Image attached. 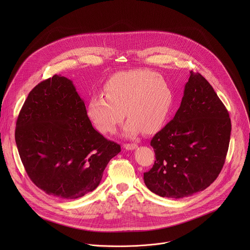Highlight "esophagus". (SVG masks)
Wrapping results in <instances>:
<instances>
[{
	"instance_id": "1",
	"label": "esophagus",
	"mask_w": 250,
	"mask_h": 250,
	"mask_svg": "<svg viewBox=\"0 0 250 250\" xmlns=\"http://www.w3.org/2000/svg\"><path fill=\"white\" fill-rule=\"evenodd\" d=\"M124 147L126 149V150H133L137 147V145L136 144H125L124 146Z\"/></svg>"
}]
</instances>
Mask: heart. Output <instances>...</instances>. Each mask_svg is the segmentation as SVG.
Masks as SVG:
<instances>
[{
    "mask_svg": "<svg viewBox=\"0 0 250 250\" xmlns=\"http://www.w3.org/2000/svg\"><path fill=\"white\" fill-rule=\"evenodd\" d=\"M104 94L88 101V120L100 132L110 133L125 114L128 119L123 126V134L126 137H134L144 129L146 132L158 129L168 119L174 100L168 82L146 69L116 73L105 82Z\"/></svg>",
    "mask_w": 250,
    "mask_h": 250,
    "instance_id": "b5f03b06",
    "label": "heart"
}]
</instances>
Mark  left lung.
Masks as SVG:
<instances>
[{"instance_id": "8db88e82", "label": "left lung", "mask_w": 250, "mask_h": 250, "mask_svg": "<svg viewBox=\"0 0 250 250\" xmlns=\"http://www.w3.org/2000/svg\"><path fill=\"white\" fill-rule=\"evenodd\" d=\"M230 131L229 112L217 93L191 71L180 108L151 139L156 160L144 174L146 187L172 199L205 190L222 171Z\"/></svg>"}]
</instances>
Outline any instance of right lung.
I'll list each match as a JSON object with an SVG mask.
<instances>
[{
    "label": "right lung",
    "instance_id": "right-lung-1",
    "mask_svg": "<svg viewBox=\"0 0 250 250\" xmlns=\"http://www.w3.org/2000/svg\"><path fill=\"white\" fill-rule=\"evenodd\" d=\"M16 144L30 180L48 195L77 199L95 190L121 146L90 123L70 79L54 75L35 86L20 112Z\"/></svg>",
    "mask_w": 250,
    "mask_h": 250
}]
</instances>
